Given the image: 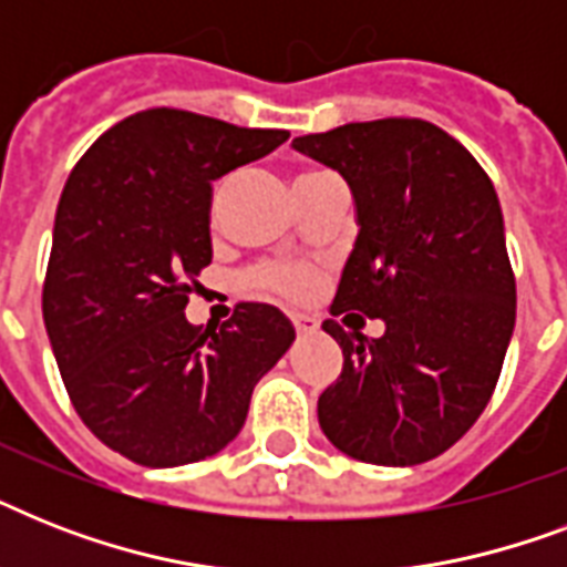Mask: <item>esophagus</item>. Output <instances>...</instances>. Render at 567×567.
<instances>
[{"label":"esophagus","instance_id":"obj_1","mask_svg":"<svg viewBox=\"0 0 567 567\" xmlns=\"http://www.w3.org/2000/svg\"><path fill=\"white\" fill-rule=\"evenodd\" d=\"M291 323H293V329H297V336H311V332L318 329V320L306 318V315H293Z\"/></svg>","mask_w":567,"mask_h":567}]
</instances>
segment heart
<instances>
[{
	"mask_svg": "<svg viewBox=\"0 0 567 567\" xmlns=\"http://www.w3.org/2000/svg\"><path fill=\"white\" fill-rule=\"evenodd\" d=\"M315 173L320 171L300 173L293 182L309 179ZM252 282H256L261 291L282 293L288 300H306V297H311L315 288H318V276H315V270L306 265H265L252 274Z\"/></svg>",
	"mask_w": 567,
	"mask_h": 567,
	"instance_id": "1",
	"label": "heart"
}]
</instances>
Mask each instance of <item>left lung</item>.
Instances as JSON below:
<instances>
[{
	"mask_svg": "<svg viewBox=\"0 0 567 567\" xmlns=\"http://www.w3.org/2000/svg\"><path fill=\"white\" fill-rule=\"evenodd\" d=\"M291 146L353 190L359 235L332 315L385 320L379 338L323 320L344 368L318 400L320 430L359 462H430L483 414L515 329L501 199L426 120L347 123Z\"/></svg>",
	"mask_w": 567,
	"mask_h": 567,
	"instance_id": "1",
	"label": "left lung"
}]
</instances>
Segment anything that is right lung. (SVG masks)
Instances as JSON below:
<instances>
[{"instance_id":"1","label":"right lung","mask_w":567,"mask_h":567,"mask_svg":"<svg viewBox=\"0 0 567 567\" xmlns=\"http://www.w3.org/2000/svg\"><path fill=\"white\" fill-rule=\"evenodd\" d=\"M285 141L282 128L150 109L111 126L66 179L43 323L84 426L137 465L220 453L293 344L267 302H240L223 327L185 318L188 279L212 265V182Z\"/></svg>"}]
</instances>
